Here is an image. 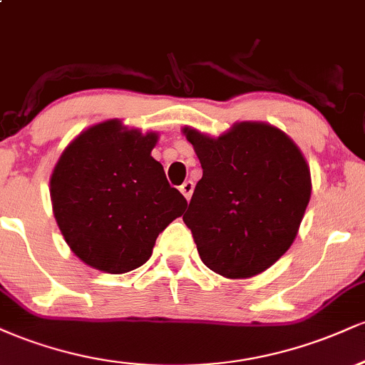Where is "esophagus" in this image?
I'll use <instances>...</instances> for the list:
<instances>
[{
  "label": "esophagus",
  "mask_w": 365,
  "mask_h": 365,
  "mask_svg": "<svg viewBox=\"0 0 365 365\" xmlns=\"http://www.w3.org/2000/svg\"><path fill=\"white\" fill-rule=\"evenodd\" d=\"M180 192L185 195L187 200H190L192 192H194V182H192V180H187V182H183V185L180 187Z\"/></svg>",
  "instance_id": "obj_1"
}]
</instances>
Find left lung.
Segmentation results:
<instances>
[{"label": "left lung", "instance_id": "8db88e82", "mask_svg": "<svg viewBox=\"0 0 365 365\" xmlns=\"http://www.w3.org/2000/svg\"><path fill=\"white\" fill-rule=\"evenodd\" d=\"M202 166L183 221L200 259L225 278L262 273L290 249L311 199V171L293 142L242 121L217 139L185 128Z\"/></svg>", "mask_w": 365, "mask_h": 365}]
</instances>
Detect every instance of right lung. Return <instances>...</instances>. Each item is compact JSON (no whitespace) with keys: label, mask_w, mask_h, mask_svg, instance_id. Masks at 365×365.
Returning <instances> with one entry per match:
<instances>
[{"label":"right lung","mask_w":365,"mask_h":365,"mask_svg":"<svg viewBox=\"0 0 365 365\" xmlns=\"http://www.w3.org/2000/svg\"><path fill=\"white\" fill-rule=\"evenodd\" d=\"M156 133L142 135L111 120L61 154L51 177L56 223L77 257L99 271L128 273L144 264L187 200L150 156Z\"/></svg>","instance_id":"1"}]
</instances>
